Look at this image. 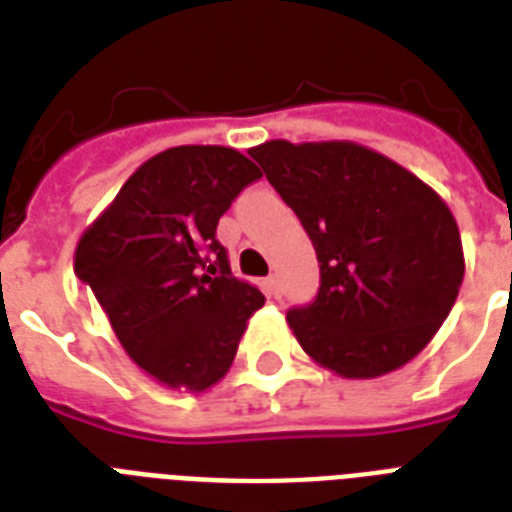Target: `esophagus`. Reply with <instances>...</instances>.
Segmentation results:
<instances>
[{
  "instance_id": "34e87169",
  "label": "esophagus",
  "mask_w": 512,
  "mask_h": 512,
  "mask_svg": "<svg viewBox=\"0 0 512 512\" xmlns=\"http://www.w3.org/2000/svg\"><path fill=\"white\" fill-rule=\"evenodd\" d=\"M265 292H268V297H276V300H279L281 297L279 276H268V279H265Z\"/></svg>"
}]
</instances>
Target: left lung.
Masks as SVG:
<instances>
[{"label":"left lung","mask_w":512,"mask_h":512,"mask_svg":"<svg viewBox=\"0 0 512 512\" xmlns=\"http://www.w3.org/2000/svg\"><path fill=\"white\" fill-rule=\"evenodd\" d=\"M249 156L295 209L319 257V295L287 311L305 353L348 380L412 361L449 316L465 276L460 228L444 199L348 140H268Z\"/></svg>","instance_id":"obj_1"}]
</instances>
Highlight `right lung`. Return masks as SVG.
<instances>
[{
  "instance_id": "right-lung-1",
  "label": "right lung",
  "mask_w": 512,
  "mask_h": 512,
  "mask_svg": "<svg viewBox=\"0 0 512 512\" xmlns=\"http://www.w3.org/2000/svg\"><path fill=\"white\" fill-rule=\"evenodd\" d=\"M225 146L167 148L132 172L76 244L74 271L140 369L193 393L231 369L263 292L231 273L215 231L260 180Z\"/></svg>"
}]
</instances>
